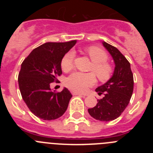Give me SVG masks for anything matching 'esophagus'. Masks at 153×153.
Listing matches in <instances>:
<instances>
[{"mask_svg":"<svg viewBox=\"0 0 153 153\" xmlns=\"http://www.w3.org/2000/svg\"><path fill=\"white\" fill-rule=\"evenodd\" d=\"M73 95H79V96H83V97H86L85 94H83V93H79V92H76V91H73L72 92Z\"/></svg>","mask_w":153,"mask_h":153,"instance_id":"esophagus-1","label":"esophagus"}]
</instances>
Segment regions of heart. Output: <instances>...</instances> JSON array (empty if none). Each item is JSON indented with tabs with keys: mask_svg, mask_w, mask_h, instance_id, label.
Here are the masks:
<instances>
[{
	"mask_svg": "<svg viewBox=\"0 0 153 153\" xmlns=\"http://www.w3.org/2000/svg\"><path fill=\"white\" fill-rule=\"evenodd\" d=\"M85 52L93 62L90 71L94 73L102 82L109 80L113 74V66L107 62L108 54L106 51L98 47L91 46L86 48ZM74 57L75 53L73 51H68L63 55L60 61V66L64 72L68 73L73 70ZM95 75L93 73L75 72L66 79L65 85L74 91L85 92L96 83Z\"/></svg>",
	"mask_w": 153,
	"mask_h": 153,
	"instance_id": "b5f03b06",
	"label": "heart"
}]
</instances>
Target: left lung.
Instances as JSON below:
<instances>
[{"instance_id":"1","label":"left lung","mask_w":153,"mask_h":153,"mask_svg":"<svg viewBox=\"0 0 153 153\" xmlns=\"http://www.w3.org/2000/svg\"><path fill=\"white\" fill-rule=\"evenodd\" d=\"M113 56L116 67L112 78L102 86L96 89L102 99L97 100L94 107L88 109L93 118L100 121H112L118 118L128 106L133 92V74L130 63L117 47L103 43Z\"/></svg>"}]
</instances>
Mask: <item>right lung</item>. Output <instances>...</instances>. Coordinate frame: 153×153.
I'll return each mask as SVG.
<instances>
[{
	"label": "right lung",
	"mask_w": 153,
	"mask_h": 153,
	"mask_svg": "<svg viewBox=\"0 0 153 153\" xmlns=\"http://www.w3.org/2000/svg\"><path fill=\"white\" fill-rule=\"evenodd\" d=\"M76 40L64 43L48 42L36 47L21 64L18 75L19 88L27 107L36 117L53 120L66 112L71 93L67 88L52 91L51 84L62 74V57L76 44Z\"/></svg>",
	"instance_id": "1"
}]
</instances>
